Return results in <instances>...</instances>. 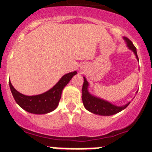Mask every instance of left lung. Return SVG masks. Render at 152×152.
Here are the masks:
<instances>
[{
	"instance_id": "obj_1",
	"label": "left lung",
	"mask_w": 152,
	"mask_h": 152,
	"mask_svg": "<svg viewBox=\"0 0 152 152\" xmlns=\"http://www.w3.org/2000/svg\"><path fill=\"white\" fill-rule=\"evenodd\" d=\"M123 39H124L129 49L134 52L137 60L139 61V58L137 56L136 48L135 47V45L132 42L131 40L129 39L127 37H123ZM88 87H89V83L88 82L86 77H84V84H83L82 87V101L86 110H88L92 113L100 115V116H112V115L118 113L120 111L123 110L130 103V102H129L125 105L120 106V107L114 105L107 100H103L101 98H99L90 94L89 91H88Z\"/></svg>"
}]
</instances>
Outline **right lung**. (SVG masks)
<instances>
[{
	"label": "right lung",
	"mask_w": 152,
	"mask_h": 152,
	"mask_svg": "<svg viewBox=\"0 0 152 152\" xmlns=\"http://www.w3.org/2000/svg\"><path fill=\"white\" fill-rule=\"evenodd\" d=\"M76 74L77 72L75 71L63 75L50 90L41 94L33 96H26L18 92L13 88L10 80L9 84L14 100L21 108L30 113L45 114L57 108L63 89Z\"/></svg>",
	"instance_id": "obj_1"
}]
</instances>
